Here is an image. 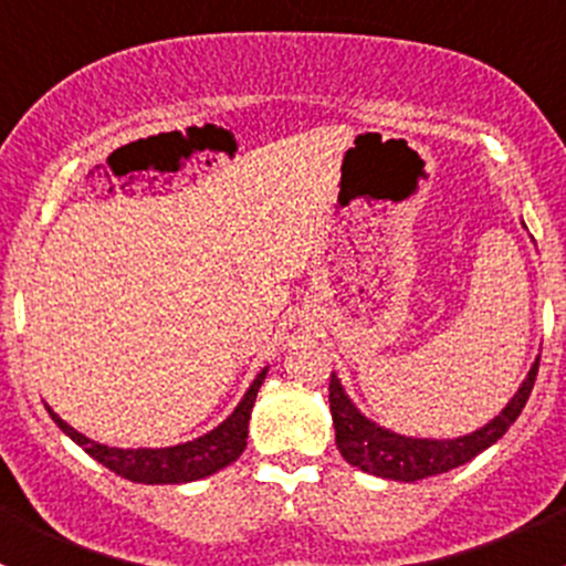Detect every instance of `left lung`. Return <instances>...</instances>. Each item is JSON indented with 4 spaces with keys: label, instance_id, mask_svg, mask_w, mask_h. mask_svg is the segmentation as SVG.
I'll return each instance as SVG.
<instances>
[{
    "label": "left lung",
    "instance_id": "1",
    "mask_svg": "<svg viewBox=\"0 0 566 566\" xmlns=\"http://www.w3.org/2000/svg\"><path fill=\"white\" fill-rule=\"evenodd\" d=\"M536 373H539V358L528 369V378L523 380L515 397L506 402V408L490 424L471 432V436L447 438V441L405 438L391 430H384L375 421H369L367 416L358 413L356 405L350 402V397L342 389L339 378L331 375L328 402L331 416H334L336 449L342 452V458L350 462V465L361 468L364 473L394 479V482H419V479L436 476V473H447L452 468L465 465L468 460H473L488 447H493L515 424L521 410L526 408L531 389H534Z\"/></svg>",
    "mask_w": 566,
    "mask_h": 566
}]
</instances>
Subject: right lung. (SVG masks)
<instances>
[{
  "label": "right lung",
  "instance_id": "1",
  "mask_svg": "<svg viewBox=\"0 0 566 566\" xmlns=\"http://www.w3.org/2000/svg\"><path fill=\"white\" fill-rule=\"evenodd\" d=\"M265 373L268 369H262V373L256 375L254 384L249 386L247 394H243V399L238 402V408L232 410L230 419L221 421L216 430L197 438V441L177 443V447L167 449L104 447V443L90 441L87 436L73 430V427L67 424V421H62L51 408L49 413L51 419L56 421V427H60L71 441H76L90 458L104 462L108 471H114L117 476L142 484H182L193 482V479L210 476V473L221 471V468H227L230 462L241 458V452L247 449L251 408H254L256 391H260L262 380H265Z\"/></svg>",
  "mask_w": 566,
  "mask_h": 566
}]
</instances>
